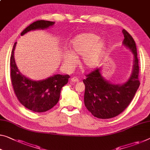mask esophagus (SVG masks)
<instances>
[{
	"label": "esophagus",
	"instance_id": "obj_1",
	"mask_svg": "<svg viewBox=\"0 0 150 150\" xmlns=\"http://www.w3.org/2000/svg\"><path fill=\"white\" fill-rule=\"evenodd\" d=\"M71 82H74V83H77V82H79V81L77 77H72L71 79Z\"/></svg>",
	"mask_w": 150,
	"mask_h": 150
}]
</instances>
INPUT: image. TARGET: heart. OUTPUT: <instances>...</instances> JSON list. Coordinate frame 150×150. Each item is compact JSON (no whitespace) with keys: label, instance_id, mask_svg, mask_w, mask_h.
<instances>
[{"label":"heart","instance_id":"b5f03b06","mask_svg":"<svg viewBox=\"0 0 150 150\" xmlns=\"http://www.w3.org/2000/svg\"><path fill=\"white\" fill-rule=\"evenodd\" d=\"M106 48V43L100 37L91 33H82L71 42L70 52L62 53L63 63L68 68L76 64L75 57H81L80 64L86 69L95 68Z\"/></svg>","mask_w":150,"mask_h":150}]
</instances>
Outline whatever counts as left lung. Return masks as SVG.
<instances>
[{
  "instance_id": "1",
  "label": "left lung",
  "mask_w": 150,
  "mask_h": 150,
  "mask_svg": "<svg viewBox=\"0 0 150 150\" xmlns=\"http://www.w3.org/2000/svg\"><path fill=\"white\" fill-rule=\"evenodd\" d=\"M122 33L125 38L122 44L134 56L133 71L129 79L121 85L112 84L102 77L100 69H96L83 80L86 86L85 106L98 118H111L122 112L132 101L140 85L135 42L126 30H122Z\"/></svg>"
}]
</instances>
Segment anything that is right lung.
I'll use <instances>...</instances> for the list:
<instances>
[{"mask_svg":"<svg viewBox=\"0 0 150 150\" xmlns=\"http://www.w3.org/2000/svg\"><path fill=\"white\" fill-rule=\"evenodd\" d=\"M54 21L39 20L27 27L21 35L35 30H44L52 26ZM17 42L13 46L11 57V78L13 90L23 106L35 112L50 110L59 102L62 87L68 83L69 75H54L46 79L33 81L22 75L18 69L14 58Z\"/></svg>","mask_w":150,"mask_h":150,"instance_id":"add662e5","label":"right lung"}]
</instances>
